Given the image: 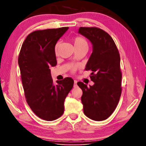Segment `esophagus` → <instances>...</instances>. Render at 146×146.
<instances>
[{"instance_id": "esophagus-1", "label": "esophagus", "mask_w": 146, "mask_h": 146, "mask_svg": "<svg viewBox=\"0 0 146 146\" xmlns=\"http://www.w3.org/2000/svg\"><path fill=\"white\" fill-rule=\"evenodd\" d=\"M76 86H77V80H74V87H76Z\"/></svg>"}]
</instances>
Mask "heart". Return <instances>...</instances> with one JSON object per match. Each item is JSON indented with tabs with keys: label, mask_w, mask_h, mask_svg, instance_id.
I'll return each instance as SVG.
<instances>
[{
	"label": "heart",
	"mask_w": 146,
	"mask_h": 146,
	"mask_svg": "<svg viewBox=\"0 0 146 146\" xmlns=\"http://www.w3.org/2000/svg\"><path fill=\"white\" fill-rule=\"evenodd\" d=\"M74 46H75V48H81V47H88V42L86 41V39L84 38H83L82 36H77L73 38V40ZM58 43L56 44L55 48V50L56 52L57 51V49H58ZM78 68V66L77 65H71L70 66V70L72 73H74L75 71L77 70Z\"/></svg>",
	"instance_id": "b5f03b06"
}]
</instances>
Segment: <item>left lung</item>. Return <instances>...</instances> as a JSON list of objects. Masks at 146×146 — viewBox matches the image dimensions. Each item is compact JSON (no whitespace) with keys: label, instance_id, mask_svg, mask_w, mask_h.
Returning a JSON list of instances; mask_svg holds the SVG:
<instances>
[{"label":"left lung","instance_id":"left-lung-1","mask_svg":"<svg viewBox=\"0 0 146 146\" xmlns=\"http://www.w3.org/2000/svg\"><path fill=\"white\" fill-rule=\"evenodd\" d=\"M78 33L91 41L93 48L85 70L92 71L90 78L95 84L88 87L77 82L83 92L84 113L93 120H104L114 112L122 93L120 54L111 36L102 29L80 27Z\"/></svg>","mask_w":146,"mask_h":146}]
</instances>
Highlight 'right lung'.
I'll return each mask as SVG.
<instances>
[{
  "label": "right lung",
  "mask_w": 146,
  "mask_h": 146,
  "mask_svg": "<svg viewBox=\"0 0 146 146\" xmlns=\"http://www.w3.org/2000/svg\"><path fill=\"white\" fill-rule=\"evenodd\" d=\"M68 27L36 30L22 45L18 62L26 102L37 117L52 121L64 113V102L74 81L67 77L53 84L51 66L56 65L55 46Z\"/></svg>",
  "instance_id": "obj_1"
}]
</instances>
